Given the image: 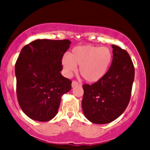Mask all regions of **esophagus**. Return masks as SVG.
<instances>
[{
	"instance_id": "1",
	"label": "esophagus",
	"mask_w": 150,
	"mask_h": 150,
	"mask_svg": "<svg viewBox=\"0 0 150 150\" xmlns=\"http://www.w3.org/2000/svg\"><path fill=\"white\" fill-rule=\"evenodd\" d=\"M79 85V83L78 82H77V81H72V88H73V87H75V86H78Z\"/></svg>"
}]
</instances>
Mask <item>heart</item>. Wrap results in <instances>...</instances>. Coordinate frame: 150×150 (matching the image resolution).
Instances as JSON below:
<instances>
[{"label":"heart","mask_w":150,"mask_h":150,"mask_svg":"<svg viewBox=\"0 0 150 150\" xmlns=\"http://www.w3.org/2000/svg\"><path fill=\"white\" fill-rule=\"evenodd\" d=\"M112 60L110 48L86 45L74 47L69 55H64L62 64L67 76L70 77L80 66L81 76L88 82L95 83L107 74Z\"/></svg>","instance_id":"obj_1"}]
</instances>
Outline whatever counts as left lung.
I'll use <instances>...</instances> for the list:
<instances>
[{
	"instance_id": "left-lung-1",
	"label": "left lung",
	"mask_w": 150,
	"mask_h": 150,
	"mask_svg": "<svg viewBox=\"0 0 150 150\" xmlns=\"http://www.w3.org/2000/svg\"><path fill=\"white\" fill-rule=\"evenodd\" d=\"M113 60L107 74L97 82L83 85L82 109L94 124H107L123 114L130 99L135 69L126 50L113 45Z\"/></svg>"
}]
</instances>
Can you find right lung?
Listing matches in <instances>:
<instances>
[{"label": "right lung", "mask_w": 150, "mask_h": 150, "mask_svg": "<svg viewBox=\"0 0 150 150\" xmlns=\"http://www.w3.org/2000/svg\"><path fill=\"white\" fill-rule=\"evenodd\" d=\"M70 44L68 40H36L21 50L15 64L17 96L31 120L54 118L62 95L71 89L72 81L61 74L62 59Z\"/></svg>", "instance_id": "add662e5"}]
</instances>
